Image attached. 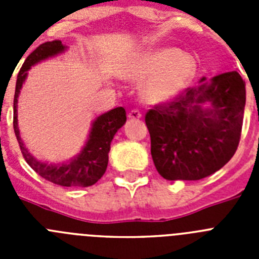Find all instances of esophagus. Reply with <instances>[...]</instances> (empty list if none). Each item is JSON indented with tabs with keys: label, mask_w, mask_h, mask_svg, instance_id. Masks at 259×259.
I'll list each match as a JSON object with an SVG mask.
<instances>
[{
	"label": "esophagus",
	"mask_w": 259,
	"mask_h": 259,
	"mask_svg": "<svg viewBox=\"0 0 259 259\" xmlns=\"http://www.w3.org/2000/svg\"><path fill=\"white\" fill-rule=\"evenodd\" d=\"M141 111L139 109H132L130 113H128V118H131V119H139L141 118Z\"/></svg>",
	"instance_id": "34e87169"
}]
</instances>
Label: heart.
I'll use <instances>...</instances> for the list:
<instances>
[{"label": "heart", "instance_id": "obj_1", "mask_svg": "<svg viewBox=\"0 0 259 259\" xmlns=\"http://www.w3.org/2000/svg\"><path fill=\"white\" fill-rule=\"evenodd\" d=\"M196 59L172 47L140 53L125 71L128 79L143 81L141 96L149 104L168 101L189 85L196 75Z\"/></svg>", "mask_w": 259, "mask_h": 259}]
</instances>
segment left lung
<instances>
[{"mask_svg": "<svg viewBox=\"0 0 259 259\" xmlns=\"http://www.w3.org/2000/svg\"><path fill=\"white\" fill-rule=\"evenodd\" d=\"M200 83L145 115L153 162L166 180L203 179L221 170L239 146L244 80L231 71Z\"/></svg>", "mask_w": 259, "mask_h": 259, "instance_id": "obj_1", "label": "left lung"}]
</instances>
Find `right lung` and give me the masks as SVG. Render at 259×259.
<instances>
[{"label":"right lung","instance_id":"add662e5","mask_svg":"<svg viewBox=\"0 0 259 259\" xmlns=\"http://www.w3.org/2000/svg\"><path fill=\"white\" fill-rule=\"evenodd\" d=\"M65 50L66 47L59 40L48 41L36 48L24 61L18 74L14 95V132L19 143L23 157L41 178L62 187H89L101 179L106 171L110 144L119 128L127 120L125 110L123 107H115L98 116L92 123L88 140L81 152L76 157L71 158L70 161L58 164H49L36 159L23 144L18 128V97L28 74L27 71L38 62L57 56Z\"/></svg>","mask_w":259,"mask_h":259}]
</instances>
